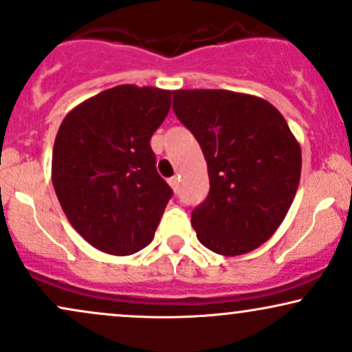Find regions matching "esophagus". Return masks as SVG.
Returning <instances> with one entry per match:
<instances>
[{
    "instance_id": "obj_1",
    "label": "esophagus",
    "mask_w": 352,
    "mask_h": 352,
    "mask_svg": "<svg viewBox=\"0 0 352 352\" xmlns=\"http://www.w3.org/2000/svg\"><path fill=\"white\" fill-rule=\"evenodd\" d=\"M179 182H180L179 175H173V177H170V179H168V185H170L175 193H177V190H179Z\"/></svg>"
}]
</instances>
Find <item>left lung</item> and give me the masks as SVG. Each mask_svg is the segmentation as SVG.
Segmentation results:
<instances>
[{"mask_svg":"<svg viewBox=\"0 0 352 352\" xmlns=\"http://www.w3.org/2000/svg\"><path fill=\"white\" fill-rule=\"evenodd\" d=\"M172 108L208 165L210 193L192 211L198 241L221 256L254 251L298 188L302 151L285 118L269 101L228 90H177Z\"/></svg>","mask_w":352,"mask_h":352,"instance_id":"left-lung-1","label":"left lung"}]
</instances>
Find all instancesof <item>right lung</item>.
Masks as SVG:
<instances>
[{
    "instance_id": "obj_1",
    "label": "right lung",
    "mask_w": 352,
    "mask_h": 352,
    "mask_svg": "<svg viewBox=\"0 0 352 352\" xmlns=\"http://www.w3.org/2000/svg\"><path fill=\"white\" fill-rule=\"evenodd\" d=\"M172 91L120 85L83 101L58 128L52 184L78 234L100 251L129 256L154 239L172 188L157 173L152 134Z\"/></svg>"
}]
</instances>
